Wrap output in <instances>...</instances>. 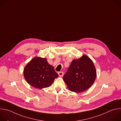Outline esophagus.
<instances>
[{"instance_id":"34e87169","label":"esophagus","mask_w":121,"mask_h":121,"mask_svg":"<svg viewBox=\"0 0 121 121\" xmlns=\"http://www.w3.org/2000/svg\"><path fill=\"white\" fill-rule=\"evenodd\" d=\"M58 74L59 76H60V77H62V76H63V75H64V73H63V72H62V71H61V72H59L58 73Z\"/></svg>"}]
</instances>
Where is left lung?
I'll return each instance as SVG.
<instances>
[{
    "label": "left lung",
    "instance_id": "8db88e82",
    "mask_svg": "<svg viewBox=\"0 0 121 121\" xmlns=\"http://www.w3.org/2000/svg\"><path fill=\"white\" fill-rule=\"evenodd\" d=\"M96 73L92 60L83 55L79 58L72 60L63 80L70 91L82 92L91 87L95 80Z\"/></svg>",
    "mask_w": 121,
    "mask_h": 121
}]
</instances>
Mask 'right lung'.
I'll return each instance as SVG.
<instances>
[{
	"mask_svg": "<svg viewBox=\"0 0 121 121\" xmlns=\"http://www.w3.org/2000/svg\"><path fill=\"white\" fill-rule=\"evenodd\" d=\"M23 75L26 81L32 87L39 89L47 88L58 77L53 66L45 58L35 57L25 66Z\"/></svg>",
	"mask_w": 121,
	"mask_h": 121,
	"instance_id": "add662e5",
	"label": "right lung"
}]
</instances>
